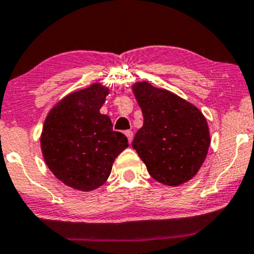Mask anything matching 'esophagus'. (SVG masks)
I'll list each match as a JSON object with an SVG mask.
<instances>
[{
    "label": "esophagus",
    "instance_id": "34e87169",
    "mask_svg": "<svg viewBox=\"0 0 254 254\" xmlns=\"http://www.w3.org/2000/svg\"><path fill=\"white\" fill-rule=\"evenodd\" d=\"M125 134H126V136H127V139H128V142H132V140H133V132L132 130H126V132H125Z\"/></svg>",
    "mask_w": 254,
    "mask_h": 254
}]
</instances>
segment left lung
<instances>
[{
    "label": "left lung",
    "instance_id": "left-lung-1",
    "mask_svg": "<svg viewBox=\"0 0 254 254\" xmlns=\"http://www.w3.org/2000/svg\"><path fill=\"white\" fill-rule=\"evenodd\" d=\"M144 125L132 146L156 181L179 186L194 178L209 151L210 132L203 113L186 99L147 81L133 84Z\"/></svg>",
    "mask_w": 254,
    "mask_h": 254
}]
</instances>
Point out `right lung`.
Wrapping results in <instances>:
<instances>
[{"label":"right lung","mask_w":254,"mask_h":254,"mask_svg":"<svg viewBox=\"0 0 254 254\" xmlns=\"http://www.w3.org/2000/svg\"><path fill=\"white\" fill-rule=\"evenodd\" d=\"M109 87L91 84L69 93L51 108L41 134V149L51 173L65 186L90 192L112 173L115 158L128 147L112 120L101 114Z\"/></svg>","instance_id":"right-lung-1"}]
</instances>
